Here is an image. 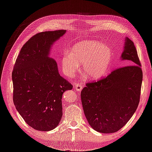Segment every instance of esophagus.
Instances as JSON below:
<instances>
[{
    "label": "esophagus",
    "instance_id": "esophagus-1",
    "mask_svg": "<svg viewBox=\"0 0 152 152\" xmlns=\"http://www.w3.org/2000/svg\"><path fill=\"white\" fill-rule=\"evenodd\" d=\"M74 88L76 89V91L80 92L82 89V86L80 84H77L76 85H75L74 86Z\"/></svg>",
    "mask_w": 152,
    "mask_h": 152
}]
</instances>
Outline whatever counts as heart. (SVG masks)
I'll list each match as a JSON object with an SVG mask.
<instances>
[{"instance_id": "b5f03b06", "label": "heart", "mask_w": 152, "mask_h": 152, "mask_svg": "<svg viewBox=\"0 0 152 152\" xmlns=\"http://www.w3.org/2000/svg\"><path fill=\"white\" fill-rule=\"evenodd\" d=\"M112 59L109 46L98 41L84 40L75 44L70 55L65 54L61 58L63 71L72 77L82 64V73L87 79H97L107 73Z\"/></svg>"}]
</instances>
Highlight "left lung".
<instances>
[{
  "instance_id": "obj_1",
  "label": "left lung",
  "mask_w": 152,
  "mask_h": 152,
  "mask_svg": "<svg viewBox=\"0 0 152 152\" xmlns=\"http://www.w3.org/2000/svg\"><path fill=\"white\" fill-rule=\"evenodd\" d=\"M121 55L131 65L116 69L107 77L88 82L81 91L85 116L92 128L101 133H113L129 121L138 107L142 72L132 41L126 38Z\"/></svg>"
}]
</instances>
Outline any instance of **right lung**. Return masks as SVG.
I'll return each mask as SVG.
<instances>
[{"label":"right lung","instance_id":"obj_1","mask_svg":"<svg viewBox=\"0 0 152 152\" xmlns=\"http://www.w3.org/2000/svg\"><path fill=\"white\" fill-rule=\"evenodd\" d=\"M65 33L59 30L34 35L22 47L14 66V104L35 130L49 131L58 126L63 115V94L73 88L49 57L51 45Z\"/></svg>","mask_w":152,"mask_h":152}]
</instances>
